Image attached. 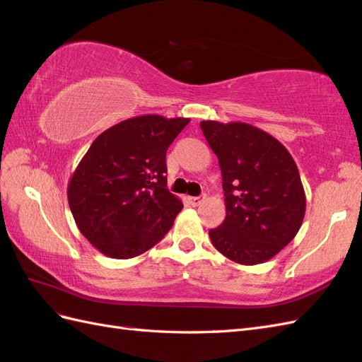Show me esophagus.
Here are the masks:
<instances>
[{"mask_svg": "<svg viewBox=\"0 0 362 362\" xmlns=\"http://www.w3.org/2000/svg\"><path fill=\"white\" fill-rule=\"evenodd\" d=\"M204 201H205V196L204 194L202 196H194V198H190V204L193 206H199Z\"/></svg>", "mask_w": 362, "mask_h": 362, "instance_id": "1", "label": "esophagus"}]
</instances>
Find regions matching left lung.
<instances>
[{
  "label": "left lung",
  "instance_id": "left-lung-1",
  "mask_svg": "<svg viewBox=\"0 0 362 362\" xmlns=\"http://www.w3.org/2000/svg\"><path fill=\"white\" fill-rule=\"evenodd\" d=\"M222 170L226 217L210 229L213 246L238 264L266 262L298 234L305 192L298 166L279 140L245 122L202 120Z\"/></svg>",
  "mask_w": 362,
  "mask_h": 362
}]
</instances>
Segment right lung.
<instances>
[{
    "label": "right lung",
    "instance_id": "right-lung-1",
    "mask_svg": "<svg viewBox=\"0 0 362 362\" xmlns=\"http://www.w3.org/2000/svg\"><path fill=\"white\" fill-rule=\"evenodd\" d=\"M187 117L145 115L95 139L68 184L80 233L101 254L128 259L168 234L182 202L168 190L166 151Z\"/></svg>",
    "mask_w": 362,
    "mask_h": 362
}]
</instances>
